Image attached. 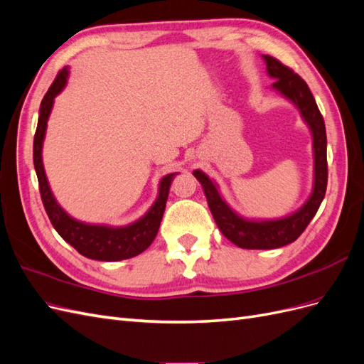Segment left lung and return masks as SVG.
Segmentation results:
<instances>
[{
  "mask_svg": "<svg viewBox=\"0 0 364 364\" xmlns=\"http://www.w3.org/2000/svg\"><path fill=\"white\" fill-rule=\"evenodd\" d=\"M266 71L274 79L272 90L281 94L299 111L313 138V188L305 203L289 215L279 218H247L232 209L220 193L218 183L202 170H194V178L200 182L208 206L222 234L243 249H277L287 246L299 237L321 206L328 182L326 165V130L323 117L318 111L308 85L272 56H264Z\"/></svg>",
  "mask_w": 364,
  "mask_h": 364,
  "instance_id": "obj_1",
  "label": "left lung"
}]
</instances>
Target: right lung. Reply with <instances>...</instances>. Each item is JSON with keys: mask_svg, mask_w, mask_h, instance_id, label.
Returning <instances> with one entry per match:
<instances>
[{"mask_svg": "<svg viewBox=\"0 0 364 364\" xmlns=\"http://www.w3.org/2000/svg\"><path fill=\"white\" fill-rule=\"evenodd\" d=\"M70 67H65L53 82L50 90L39 107L38 127L33 141V162L39 182L42 203L48 214V218L58 234L71 245L80 255L97 261H121L134 258L144 252L155 240L161 220L165 211V203L168 199L170 185L176 174L168 173L159 181L156 200L149 208V211L135 222L124 226H111L100 223H86L70 215L54 197L48 183L46 168L42 161V147L46 139L47 123L53 111L54 98H56L68 83Z\"/></svg>", "mask_w": 364, "mask_h": 364, "instance_id": "add662e5", "label": "right lung"}]
</instances>
